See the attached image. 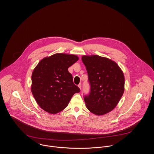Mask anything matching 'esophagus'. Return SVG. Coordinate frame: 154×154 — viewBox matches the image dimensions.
<instances>
[{
	"label": "esophagus",
	"instance_id": "obj_1",
	"mask_svg": "<svg viewBox=\"0 0 154 154\" xmlns=\"http://www.w3.org/2000/svg\"><path fill=\"white\" fill-rule=\"evenodd\" d=\"M81 86H82V85H81V84H79L78 85V87L80 88V89H81Z\"/></svg>",
	"mask_w": 154,
	"mask_h": 154
}]
</instances>
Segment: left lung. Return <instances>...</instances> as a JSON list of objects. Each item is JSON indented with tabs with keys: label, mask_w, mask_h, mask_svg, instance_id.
<instances>
[{
	"label": "left lung",
	"mask_w": 154,
	"mask_h": 154,
	"mask_svg": "<svg viewBox=\"0 0 154 154\" xmlns=\"http://www.w3.org/2000/svg\"><path fill=\"white\" fill-rule=\"evenodd\" d=\"M90 84L89 95L84 96L90 112L102 115L112 111L124 92L123 72L116 62L98 55L82 56Z\"/></svg>",
	"instance_id": "8db88e82"
}]
</instances>
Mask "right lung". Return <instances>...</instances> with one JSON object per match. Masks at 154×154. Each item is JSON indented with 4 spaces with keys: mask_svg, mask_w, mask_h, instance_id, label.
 Here are the masks:
<instances>
[{
    "mask_svg": "<svg viewBox=\"0 0 154 154\" xmlns=\"http://www.w3.org/2000/svg\"><path fill=\"white\" fill-rule=\"evenodd\" d=\"M79 57L56 54L38 63L32 75V93L39 106L51 114L63 110L72 96L80 92L68 69Z\"/></svg>",
    "mask_w": 154,
    "mask_h": 154,
    "instance_id": "1",
    "label": "right lung"
}]
</instances>
